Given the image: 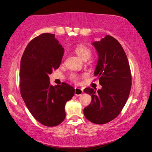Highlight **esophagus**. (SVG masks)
<instances>
[{"mask_svg":"<svg viewBox=\"0 0 152 152\" xmlns=\"http://www.w3.org/2000/svg\"><path fill=\"white\" fill-rule=\"evenodd\" d=\"M77 93V94H79V93H79V92H77H77H76Z\"/></svg>","mask_w":152,"mask_h":152,"instance_id":"1","label":"esophagus"}]
</instances>
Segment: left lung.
I'll list each match as a JSON object with an SVG mask.
<instances>
[{
    "label": "left lung",
    "mask_w": 152,
    "mask_h": 152,
    "mask_svg": "<svg viewBox=\"0 0 152 152\" xmlns=\"http://www.w3.org/2000/svg\"><path fill=\"white\" fill-rule=\"evenodd\" d=\"M64 53L55 34L43 33L28 43L20 60V95L33 117L47 126L64 121L66 103L75 94L66 83L50 82L49 75L59 67Z\"/></svg>",
    "instance_id": "8db88e82"
}]
</instances>
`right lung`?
<instances>
[{
	"label": "right lung",
	"instance_id": "right-lung-1",
	"mask_svg": "<svg viewBox=\"0 0 152 152\" xmlns=\"http://www.w3.org/2000/svg\"><path fill=\"white\" fill-rule=\"evenodd\" d=\"M92 44L98 54L94 75L101 86L84 90L92 100L84 109V114L93 123L104 124L117 117L125 105L132 87V74L126 53L115 38L107 35Z\"/></svg>",
	"mask_w": 152,
	"mask_h": 152
}]
</instances>
